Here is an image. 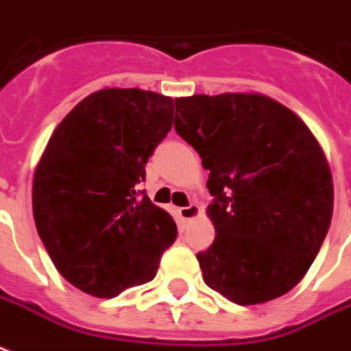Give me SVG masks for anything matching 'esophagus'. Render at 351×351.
I'll list each match as a JSON object with an SVG mask.
<instances>
[{"label":"esophagus","instance_id":"1","mask_svg":"<svg viewBox=\"0 0 351 351\" xmlns=\"http://www.w3.org/2000/svg\"><path fill=\"white\" fill-rule=\"evenodd\" d=\"M199 213H200L199 204H189L186 206V208H180V217L184 219V221H191V219L197 217Z\"/></svg>","mask_w":351,"mask_h":351}]
</instances>
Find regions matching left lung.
<instances>
[{"label":"left lung","mask_w":351,"mask_h":351,"mask_svg":"<svg viewBox=\"0 0 351 351\" xmlns=\"http://www.w3.org/2000/svg\"><path fill=\"white\" fill-rule=\"evenodd\" d=\"M175 130L210 171L215 241L204 283L239 306L280 298L306 276L333 213L330 165L287 106L261 93L175 99Z\"/></svg>","instance_id":"1"}]
</instances>
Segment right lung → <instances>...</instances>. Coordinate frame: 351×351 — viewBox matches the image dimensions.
I'll use <instances>...</instances> for the list:
<instances>
[{
	"label": "right lung",
	"instance_id": "1",
	"mask_svg": "<svg viewBox=\"0 0 351 351\" xmlns=\"http://www.w3.org/2000/svg\"><path fill=\"white\" fill-rule=\"evenodd\" d=\"M173 114L162 93L104 88L51 136L34 171V223L57 271L80 291L114 298L151 282L175 243L173 217L136 191Z\"/></svg>",
	"mask_w": 351,
	"mask_h": 351
}]
</instances>
